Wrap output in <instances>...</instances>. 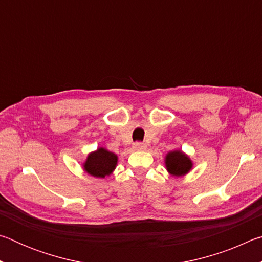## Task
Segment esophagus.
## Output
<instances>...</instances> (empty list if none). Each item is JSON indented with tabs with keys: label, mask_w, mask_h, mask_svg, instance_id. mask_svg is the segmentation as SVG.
<instances>
[{
	"label": "esophagus",
	"mask_w": 262,
	"mask_h": 262,
	"mask_svg": "<svg viewBox=\"0 0 262 262\" xmlns=\"http://www.w3.org/2000/svg\"><path fill=\"white\" fill-rule=\"evenodd\" d=\"M133 148H134V150H139V151H141V150L147 149V145H145V143H143V142H135L134 145H133Z\"/></svg>",
	"instance_id": "esophagus-1"
}]
</instances>
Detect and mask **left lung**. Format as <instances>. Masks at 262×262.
<instances>
[{"mask_svg": "<svg viewBox=\"0 0 262 262\" xmlns=\"http://www.w3.org/2000/svg\"><path fill=\"white\" fill-rule=\"evenodd\" d=\"M165 164L167 171L173 176H184L192 168V162L181 151H172L168 152Z\"/></svg>", "mask_w": 262, "mask_h": 262, "instance_id": "obj_1", "label": "left lung"}]
</instances>
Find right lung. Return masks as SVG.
I'll return each mask as SVG.
<instances>
[{
	"instance_id": "add662e5",
	"label": "right lung",
	"mask_w": 262,
	"mask_h": 262,
	"mask_svg": "<svg viewBox=\"0 0 262 262\" xmlns=\"http://www.w3.org/2000/svg\"><path fill=\"white\" fill-rule=\"evenodd\" d=\"M118 157L113 152H110L104 148H99L97 151L90 154L88 156L84 168L89 174L104 178L105 176H110L115 165H117Z\"/></svg>"
}]
</instances>
